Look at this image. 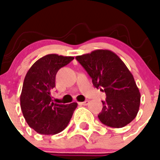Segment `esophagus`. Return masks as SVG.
Returning a JSON list of instances; mask_svg holds the SVG:
<instances>
[{"label": "esophagus", "mask_w": 160, "mask_h": 160, "mask_svg": "<svg viewBox=\"0 0 160 160\" xmlns=\"http://www.w3.org/2000/svg\"><path fill=\"white\" fill-rule=\"evenodd\" d=\"M88 103H89V101H88V100H85V101H84V102H79V104H80V105H84V106H86V105H88Z\"/></svg>", "instance_id": "obj_1"}]
</instances>
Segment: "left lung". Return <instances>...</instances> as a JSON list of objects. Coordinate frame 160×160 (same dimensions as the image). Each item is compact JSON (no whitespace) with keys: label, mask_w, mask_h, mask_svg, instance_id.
I'll list each match as a JSON object with an SVG mask.
<instances>
[{"label":"left lung","mask_w":160,"mask_h":160,"mask_svg":"<svg viewBox=\"0 0 160 160\" xmlns=\"http://www.w3.org/2000/svg\"><path fill=\"white\" fill-rule=\"evenodd\" d=\"M91 77L93 86L106 93L98 119L104 125L120 128L137 115L141 93L124 62L109 50H95L76 58Z\"/></svg>","instance_id":"left-lung-1"}]
</instances>
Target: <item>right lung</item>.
Listing matches in <instances>:
<instances>
[{
  "mask_svg": "<svg viewBox=\"0 0 160 160\" xmlns=\"http://www.w3.org/2000/svg\"><path fill=\"white\" fill-rule=\"evenodd\" d=\"M73 59V57L48 54L38 60L26 74L20 107L28 125L39 134L54 135L62 132L77 107V102L55 103L51 95L58 71Z\"/></svg>",
  "mask_w": 160,
  "mask_h": 160,
  "instance_id": "right-lung-1",
  "label": "right lung"
}]
</instances>
